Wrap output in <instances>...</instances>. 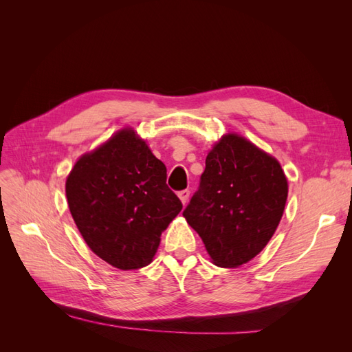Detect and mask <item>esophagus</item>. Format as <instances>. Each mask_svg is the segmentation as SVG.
<instances>
[{
    "mask_svg": "<svg viewBox=\"0 0 352 352\" xmlns=\"http://www.w3.org/2000/svg\"><path fill=\"white\" fill-rule=\"evenodd\" d=\"M189 190L188 189H184V190H180V192L177 194V197H179V199L180 201H182V204L185 206L186 204V202H188V199H189Z\"/></svg>",
    "mask_w": 352,
    "mask_h": 352,
    "instance_id": "34e87169",
    "label": "esophagus"
}]
</instances>
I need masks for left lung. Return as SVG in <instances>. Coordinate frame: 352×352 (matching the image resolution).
<instances>
[{"label":"left lung","instance_id":"1","mask_svg":"<svg viewBox=\"0 0 352 352\" xmlns=\"http://www.w3.org/2000/svg\"><path fill=\"white\" fill-rule=\"evenodd\" d=\"M286 198L287 179L278 158L229 132L208 151L199 189L184 217L212 264L236 269L269 243Z\"/></svg>","mask_w":352,"mask_h":352}]
</instances>
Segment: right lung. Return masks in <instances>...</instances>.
I'll return each mask as SVG.
<instances>
[{
  "mask_svg": "<svg viewBox=\"0 0 352 352\" xmlns=\"http://www.w3.org/2000/svg\"><path fill=\"white\" fill-rule=\"evenodd\" d=\"M167 168L133 127L78 158L66 179L72 217L94 254L120 270L150 264L182 210Z\"/></svg>",
  "mask_w": 352,
  "mask_h": 352,
  "instance_id": "add662e5",
  "label": "right lung"
}]
</instances>
